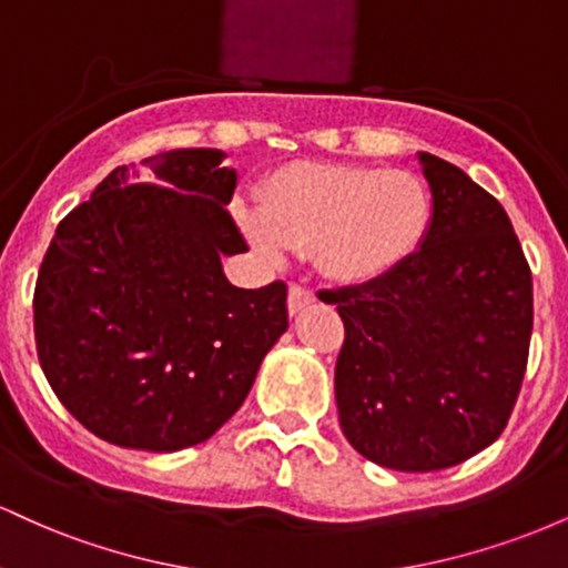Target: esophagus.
<instances>
[{
    "label": "esophagus",
    "instance_id": "obj_1",
    "mask_svg": "<svg viewBox=\"0 0 568 568\" xmlns=\"http://www.w3.org/2000/svg\"><path fill=\"white\" fill-rule=\"evenodd\" d=\"M315 302V293L310 288H302V285H291L288 291V312L291 315H298V312L304 310V306H310Z\"/></svg>",
    "mask_w": 568,
    "mask_h": 568
}]
</instances>
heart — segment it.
I'll use <instances>...</instances> for the list:
<instances>
[{
  "label": "heart",
  "mask_w": 568,
  "mask_h": 568,
  "mask_svg": "<svg viewBox=\"0 0 568 568\" xmlns=\"http://www.w3.org/2000/svg\"><path fill=\"white\" fill-rule=\"evenodd\" d=\"M245 234L266 256L310 251L338 283H368L416 253L433 224V194L419 175L368 165H291L245 211Z\"/></svg>",
  "instance_id": "1"
}]
</instances>
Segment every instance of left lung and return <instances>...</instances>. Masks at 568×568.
<instances>
[{
    "mask_svg": "<svg viewBox=\"0 0 568 568\" xmlns=\"http://www.w3.org/2000/svg\"><path fill=\"white\" fill-rule=\"evenodd\" d=\"M433 224L387 275L323 291L344 321L336 406L357 454L400 473L470 459L505 429L534 325L531 270L484 186L416 152Z\"/></svg>",
    "mask_w": 568,
    "mask_h": 568,
    "instance_id": "left-lung-1",
    "label": "left lung"
}]
</instances>
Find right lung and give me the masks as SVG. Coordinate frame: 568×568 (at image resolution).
<instances>
[{
  "label": "right lung",
  "instance_id": "obj_1",
  "mask_svg": "<svg viewBox=\"0 0 568 568\" xmlns=\"http://www.w3.org/2000/svg\"><path fill=\"white\" fill-rule=\"evenodd\" d=\"M219 149L114 168L58 224L34 291L39 363L98 438L171 454L243 406L288 331L285 283L245 291L224 256L247 251Z\"/></svg>",
  "mask_w": 568,
  "mask_h": 568
}]
</instances>
